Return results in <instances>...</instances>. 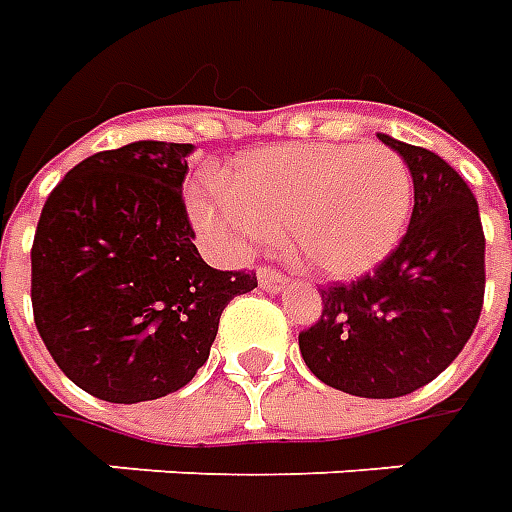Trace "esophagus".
Returning <instances> with one entry per match:
<instances>
[{
	"mask_svg": "<svg viewBox=\"0 0 512 512\" xmlns=\"http://www.w3.org/2000/svg\"><path fill=\"white\" fill-rule=\"evenodd\" d=\"M257 282H260V288L268 290V293H279V290L288 285L285 274H279L274 268H257Z\"/></svg>",
	"mask_w": 512,
	"mask_h": 512,
	"instance_id": "1",
	"label": "esophagus"
}]
</instances>
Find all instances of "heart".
Segmentation results:
<instances>
[{
  "label": "heart",
  "instance_id": "b5f03b06",
  "mask_svg": "<svg viewBox=\"0 0 512 512\" xmlns=\"http://www.w3.org/2000/svg\"><path fill=\"white\" fill-rule=\"evenodd\" d=\"M411 172L386 145L266 147L189 194L191 222L227 257H244L279 230L301 266L323 279H356L381 266L406 233Z\"/></svg>",
  "mask_w": 512,
  "mask_h": 512
}]
</instances>
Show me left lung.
<instances>
[{
  "instance_id": "8db88e82",
  "label": "left lung",
  "mask_w": 512,
  "mask_h": 512,
  "mask_svg": "<svg viewBox=\"0 0 512 512\" xmlns=\"http://www.w3.org/2000/svg\"><path fill=\"white\" fill-rule=\"evenodd\" d=\"M414 180L403 241L351 285L321 290V321L299 334L323 384L356 397H403L452 365L472 337L485 293V238L466 180L436 153L395 136Z\"/></svg>"
}]
</instances>
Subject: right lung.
<instances>
[{
	"mask_svg": "<svg viewBox=\"0 0 512 512\" xmlns=\"http://www.w3.org/2000/svg\"><path fill=\"white\" fill-rule=\"evenodd\" d=\"M194 145L139 139L84 158L51 191L32 244V312L51 359L106 403H142L197 376L222 310L255 274L191 244L183 180Z\"/></svg>",
	"mask_w": 512,
	"mask_h": 512,
	"instance_id": "obj_1",
	"label": "right lung"
}]
</instances>
